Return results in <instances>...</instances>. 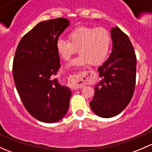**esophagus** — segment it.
I'll return each mask as SVG.
<instances>
[{
  "mask_svg": "<svg viewBox=\"0 0 152 152\" xmlns=\"http://www.w3.org/2000/svg\"><path fill=\"white\" fill-rule=\"evenodd\" d=\"M93 79V75L91 72H81L80 74L73 75L69 77V83L75 88H83L87 82Z\"/></svg>",
  "mask_w": 152,
  "mask_h": 152,
  "instance_id": "obj_1",
  "label": "esophagus"
}]
</instances>
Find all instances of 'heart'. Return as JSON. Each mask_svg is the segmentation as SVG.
<instances>
[{
    "instance_id": "b5f03b06",
    "label": "heart",
    "mask_w": 152,
    "mask_h": 152,
    "mask_svg": "<svg viewBox=\"0 0 152 152\" xmlns=\"http://www.w3.org/2000/svg\"><path fill=\"white\" fill-rule=\"evenodd\" d=\"M68 39H59L56 42L60 57L69 61L77 51L80 53L69 67H82L91 64L99 65L105 61L110 50V34L103 27H77L69 34Z\"/></svg>"
}]
</instances>
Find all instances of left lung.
Segmentation results:
<instances>
[{
    "label": "left lung",
    "instance_id": "left-lung-1",
    "mask_svg": "<svg viewBox=\"0 0 152 152\" xmlns=\"http://www.w3.org/2000/svg\"><path fill=\"white\" fill-rule=\"evenodd\" d=\"M112 53L98 68L99 83L90 102L93 112L102 118H112L126 108L133 95L136 56L129 39L119 28L110 31Z\"/></svg>",
    "mask_w": 152,
    "mask_h": 152
}]
</instances>
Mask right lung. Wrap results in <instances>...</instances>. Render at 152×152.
I'll return each instance as SVG.
<instances>
[{"label":"right lung","mask_w":152,"mask_h":152,"mask_svg":"<svg viewBox=\"0 0 152 152\" xmlns=\"http://www.w3.org/2000/svg\"><path fill=\"white\" fill-rule=\"evenodd\" d=\"M69 26L66 18L40 22L22 38L15 52L17 91L26 110L42 122L60 121L69 107L71 90L54 78L61 66L56 42Z\"/></svg>","instance_id":"add662e5"}]
</instances>
